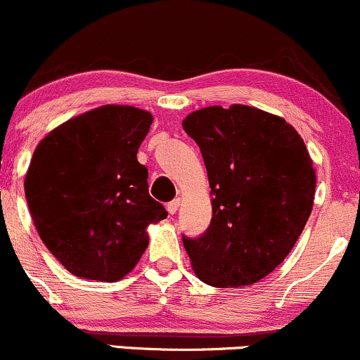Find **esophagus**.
I'll return each mask as SVG.
<instances>
[{
    "instance_id": "1",
    "label": "esophagus",
    "mask_w": 360,
    "mask_h": 360,
    "mask_svg": "<svg viewBox=\"0 0 360 360\" xmlns=\"http://www.w3.org/2000/svg\"><path fill=\"white\" fill-rule=\"evenodd\" d=\"M179 205H181V200L179 198H176V200H172L171 203H167V206H166L167 212L171 214H174L177 212V208H179Z\"/></svg>"
}]
</instances>
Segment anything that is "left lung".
I'll list each match as a JSON object with an SVG mask.
<instances>
[{"mask_svg":"<svg viewBox=\"0 0 360 360\" xmlns=\"http://www.w3.org/2000/svg\"><path fill=\"white\" fill-rule=\"evenodd\" d=\"M183 128L203 155L213 206L208 230L183 237L193 271L217 288L257 283L286 259L311 213L307 146L286 120L245 105L193 111Z\"/></svg>","mask_w":360,"mask_h":360,"instance_id":"left-lung-1","label":"left lung"}]
</instances>
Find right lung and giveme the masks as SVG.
Returning <instances> with one entry per match:
<instances>
[{
  "instance_id": "right-lung-1",
  "label": "right lung",
  "mask_w": 360,
  "mask_h": 360,
  "mask_svg": "<svg viewBox=\"0 0 360 360\" xmlns=\"http://www.w3.org/2000/svg\"><path fill=\"white\" fill-rule=\"evenodd\" d=\"M146 110L105 105L68 120L37 146L25 196L40 238L77 278L113 283L137 266L147 226L167 217L137 160Z\"/></svg>"
}]
</instances>
